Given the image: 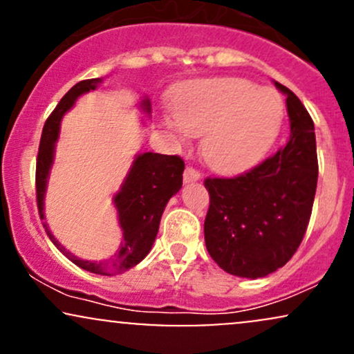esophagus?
Segmentation results:
<instances>
[{
    "mask_svg": "<svg viewBox=\"0 0 354 354\" xmlns=\"http://www.w3.org/2000/svg\"><path fill=\"white\" fill-rule=\"evenodd\" d=\"M200 178H201V173L198 171L196 168H193V166H186L185 173H183V180H185V183L198 181Z\"/></svg>",
    "mask_w": 354,
    "mask_h": 354,
    "instance_id": "1",
    "label": "esophagus"
}]
</instances>
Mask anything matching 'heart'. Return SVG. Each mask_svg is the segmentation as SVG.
Listing matches in <instances>:
<instances>
[{
	"label": "heart",
	"mask_w": 354,
	"mask_h": 354,
	"mask_svg": "<svg viewBox=\"0 0 354 354\" xmlns=\"http://www.w3.org/2000/svg\"><path fill=\"white\" fill-rule=\"evenodd\" d=\"M169 120L181 138L201 136L205 161L219 171H241L258 163L274 143L283 120L273 89L241 78H206L185 84Z\"/></svg>",
	"instance_id": "1"
}]
</instances>
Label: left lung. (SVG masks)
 Segmentation results:
<instances>
[{"label":"left lung","mask_w":354,"mask_h":354,"mask_svg":"<svg viewBox=\"0 0 354 354\" xmlns=\"http://www.w3.org/2000/svg\"><path fill=\"white\" fill-rule=\"evenodd\" d=\"M274 84L286 95L288 143L250 171L205 180L206 248L221 270L239 278H263L293 258L310 223L318 183L310 113L291 89Z\"/></svg>","instance_id":"obj_1"}]
</instances>
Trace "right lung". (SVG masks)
<instances>
[{"label":"right lung","mask_w":354,"mask_h":354,"mask_svg":"<svg viewBox=\"0 0 354 354\" xmlns=\"http://www.w3.org/2000/svg\"><path fill=\"white\" fill-rule=\"evenodd\" d=\"M101 83H103V78L83 80L76 83L61 98L58 106L53 109L50 118L44 123L38 158H36V203H38L39 218L41 219H44V191H46L48 174H50L53 165L55 143L59 135L61 118L75 104L78 96L83 93L93 91ZM143 108L146 113H149L148 100L143 101ZM183 171H185V161L178 154H138L120 193L113 200L118 209L120 226L123 230V241H121L116 254L106 261H86V259L78 258L59 245L58 239L51 234L46 223L43 225L44 230H46L53 245L81 270L104 276L123 273L129 268L136 266L151 250L166 203L169 201L173 194L180 191L183 185Z\"/></svg>","instance_id":"obj_1"}]
</instances>
